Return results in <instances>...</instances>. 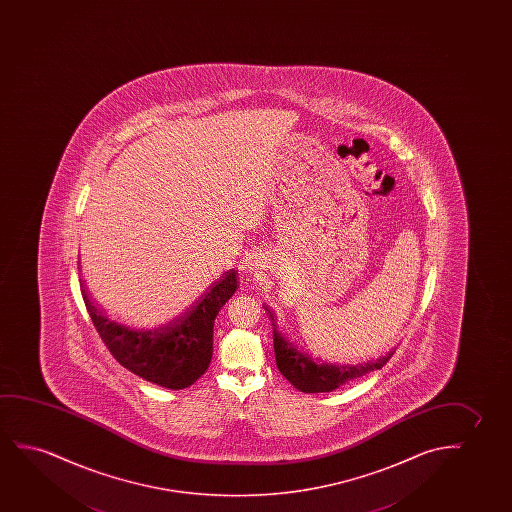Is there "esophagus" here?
<instances>
[{
    "mask_svg": "<svg viewBox=\"0 0 512 512\" xmlns=\"http://www.w3.org/2000/svg\"><path fill=\"white\" fill-rule=\"evenodd\" d=\"M246 269H248V271H255V269H257V262L248 260V262H246Z\"/></svg>",
    "mask_w": 512,
    "mask_h": 512,
    "instance_id": "esophagus-1",
    "label": "esophagus"
}]
</instances>
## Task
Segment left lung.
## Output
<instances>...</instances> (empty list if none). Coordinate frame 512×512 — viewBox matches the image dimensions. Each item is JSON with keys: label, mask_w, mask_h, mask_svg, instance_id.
Segmentation results:
<instances>
[{"label": "left lung", "mask_w": 512, "mask_h": 512, "mask_svg": "<svg viewBox=\"0 0 512 512\" xmlns=\"http://www.w3.org/2000/svg\"><path fill=\"white\" fill-rule=\"evenodd\" d=\"M273 322L274 332V355L276 365L281 374L288 379V383L304 393L332 392L341 385H346L351 379L365 376L367 372L378 371L392 358L393 350L379 357L378 360H371L367 364L339 365L327 364V362H316L315 358L309 357L306 351L299 350L290 339L283 336L280 330L276 329L274 313L264 306Z\"/></svg>", "instance_id": "obj_1"}]
</instances>
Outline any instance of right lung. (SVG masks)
<instances>
[{
	"instance_id": "obj_1",
	"label": "right lung",
	"mask_w": 512,
	"mask_h": 512,
	"mask_svg": "<svg viewBox=\"0 0 512 512\" xmlns=\"http://www.w3.org/2000/svg\"><path fill=\"white\" fill-rule=\"evenodd\" d=\"M236 274L234 269L227 271L187 313L157 327H131L112 320L92 304L85 290L82 295L94 327L120 365L162 388L183 390L210 365L213 325L238 288Z\"/></svg>"
}]
</instances>
